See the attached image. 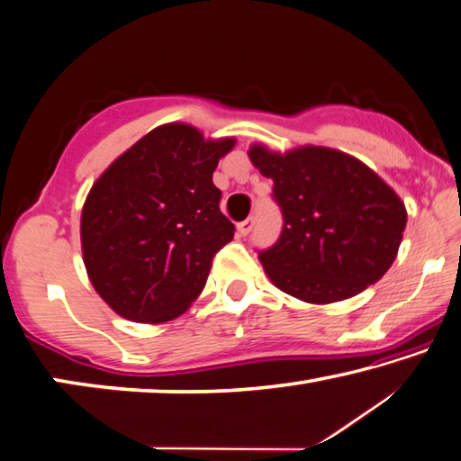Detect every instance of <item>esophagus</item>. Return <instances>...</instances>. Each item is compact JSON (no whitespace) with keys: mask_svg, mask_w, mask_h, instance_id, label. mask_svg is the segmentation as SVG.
Wrapping results in <instances>:
<instances>
[{"mask_svg":"<svg viewBox=\"0 0 461 461\" xmlns=\"http://www.w3.org/2000/svg\"><path fill=\"white\" fill-rule=\"evenodd\" d=\"M252 228H254V217H249V219H244V221L238 223L240 236H249V233L252 231Z\"/></svg>","mask_w":461,"mask_h":461,"instance_id":"1","label":"esophagus"}]
</instances>
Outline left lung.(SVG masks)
<instances>
[{"label": "left lung", "mask_w": 461, "mask_h": 461, "mask_svg": "<svg viewBox=\"0 0 461 461\" xmlns=\"http://www.w3.org/2000/svg\"><path fill=\"white\" fill-rule=\"evenodd\" d=\"M250 159L273 180L284 217L271 249L258 260L279 290L312 304L352 298L379 281L395 260L406 230V207L375 171L325 147Z\"/></svg>", "instance_id": "left-lung-1"}]
</instances>
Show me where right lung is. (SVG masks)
Wrapping results in <instances>:
<instances>
[{
    "label": "right lung",
    "instance_id": "obj_1",
    "mask_svg": "<svg viewBox=\"0 0 461 461\" xmlns=\"http://www.w3.org/2000/svg\"><path fill=\"white\" fill-rule=\"evenodd\" d=\"M233 139L204 140L186 123L155 128L109 165L86 196L80 238L88 279L123 319L165 322L207 284L231 242L212 171Z\"/></svg>",
    "mask_w": 461,
    "mask_h": 461
}]
</instances>
